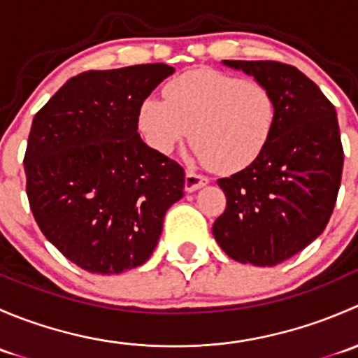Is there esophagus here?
Returning a JSON list of instances; mask_svg holds the SVG:
<instances>
[{
  "label": "esophagus",
  "instance_id": "esophagus-1",
  "mask_svg": "<svg viewBox=\"0 0 358 358\" xmlns=\"http://www.w3.org/2000/svg\"><path fill=\"white\" fill-rule=\"evenodd\" d=\"M208 182H209L208 176L199 175V173H196V171H187L185 173V190H187V192H194V190L204 187Z\"/></svg>",
  "mask_w": 358,
  "mask_h": 358
}]
</instances>
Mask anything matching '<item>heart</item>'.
<instances>
[{
    "instance_id": "1",
    "label": "heart",
    "mask_w": 358,
    "mask_h": 358,
    "mask_svg": "<svg viewBox=\"0 0 358 358\" xmlns=\"http://www.w3.org/2000/svg\"><path fill=\"white\" fill-rule=\"evenodd\" d=\"M164 99L147 96L138 109L145 142L169 154L190 134L201 161L222 173L246 169L265 152L277 122V103L262 83L197 69L168 81Z\"/></svg>"
}]
</instances>
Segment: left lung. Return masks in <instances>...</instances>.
<instances>
[{
    "label": "left lung",
    "mask_w": 358,
    "mask_h": 358,
    "mask_svg": "<svg viewBox=\"0 0 358 358\" xmlns=\"http://www.w3.org/2000/svg\"><path fill=\"white\" fill-rule=\"evenodd\" d=\"M223 64L243 69L272 92L277 122L258 161L218 180L227 208L213 223V236L236 262L279 265L315 241L333 215L345 157L336 109L289 64Z\"/></svg>",
    "instance_id": "obj_1"
}]
</instances>
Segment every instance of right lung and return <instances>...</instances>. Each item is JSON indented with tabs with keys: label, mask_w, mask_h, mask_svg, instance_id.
Masks as SVG:
<instances>
[{
	"label": "right lung",
	"mask_w": 358,
	"mask_h": 358,
	"mask_svg": "<svg viewBox=\"0 0 358 358\" xmlns=\"http://www.w3.org/2000/svg\"><path fill=\"white\" fill-rule=\"evenodd\" d=\"M173 72L166 64L81 72L34 115L29 206L46 239L86 272L145 263L166 211L183 197L182 166L138 135L140 103Z\"/></svg>",
	"instance_id": "add662e5"
}]
</instances>
